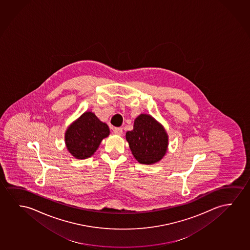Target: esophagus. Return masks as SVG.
Masks as SVG:
<instances>
[{"instance_id":"1","label":"esophagus","mask_w":250,"mask_h":250,"mask_svg":"<svg viewBox=\"0 0 250 250\" xmlns=\"http://www.w3.org/2000/svg\"><path fill=\"white\" fill-rule=\"evenodd\" d=\"M113 132L117 135H121L123 133V128H121V127H115V128L113 129Z\"/></svg>"}]
</instances>
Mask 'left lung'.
<instances>
[{
    "mask_svg": "<svg viewBox=\"0 0 250 250\" xmlns=\"http://www.w3.org/2000/svg\"><path fill=\"white\" fill-rule=\"evenodd\" d=\"M125 137L133 156L142 164L156 163L166 154L167 135L151 116H138L133 130L127 131Z\"/></svg>",
    "mask_w": 250,
    "mask_h": 250,
    "instance_id": "8db88e82",
    "label": "left lung"
}]
</instances>
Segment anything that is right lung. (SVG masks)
Masks as SVG:
<instances>
[{
    "label": "right lung",
    "instance_id": "1",
    "mask_svg": "<svg viewBox=\"0 0 250 250\" xmlns=\"http://www.w3.org/2000/svg\"><path fill=\"white\" fill-rule=\"evenodd\" d=\"M109 133L106 124L100 121L93 112H84L66 131V146L77 159H86L94 155Z\"/></svg>",
    "mask_w": 250,
    "mask_h": 250
}]
</instances>
